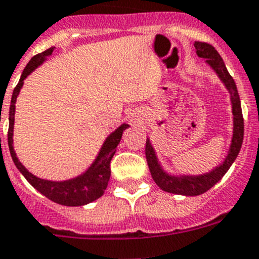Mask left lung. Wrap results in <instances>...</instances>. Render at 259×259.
Segmentation results:
<instances>
[{
	"label": "left lung",
	"instance_id": "obj_1",
	"mask_svg": "<svg viewBox=\"0 0 259 259\" xmlns=\"http://www.w3.org/2000/svg\"><path fill=\"white\" fill-rule=\"evenodd\" d=\"M193 45L196 48V54L200 58L206 59L207 64L214 69L220 81L225 84L227 90L229 91L233 112V138L229 152H228L224 162L220 163L218 167H215L210 172L199 176H172L165 172L160 165L159 160H158L154 148L152 147V143L149 139H147L145 157H147L148 167H149L150 175H152L154 182L157 183L158 187L162 188L165 192L183 195V196H197V195L206 192L214 185H217L222 180L223 176L228 172L230 165L237 159L240 148H242L243 135H244V120H243L239 94H238L234 79L228 72L222 57L217 52V49L207 42L195 41Z\"/></svg>",
	"mask_w": 259,
	"mask_h": 259
}]
</instances>
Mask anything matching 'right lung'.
Here are the masks:
<instances>
[{"label":"right lung","mask_w":259,"mask_h":259,"mask_svg":"<svg viewBox=\"0 0 259 259\" xmlns=\"http://www.w3.org/2000/svg\"><path fill=\"white\" fill-rule=\"evenodd\" d=\"M53 50H54V48H49L45 52L39 53V54L34 55L30 59V62L27 63V66L25 67L24 72H22L19 83H17L14 92H12L9 114V134H7L9 149L17 169L22 173V176L26 178L27 182L35 190H37L45 197H48L49 200L59 205H64V206H82V205H87L90 202L95 201V200H97L104 195L105 190L107 187V183H109L110 175H111L110 163H111L112 157H114L115 152H116L117 145H119L120 140H121L122 133H124L125 129L129 127V125L121 124L115 132H112L106 138L101 149H100L99 154H97L96 159L90 165L89 169L84 173H82V175L77 176V177L67 181H48L30 173L21 164V162L16 157V153L14 150L12 135H14L15 104H16V99L20 94V90H21L22 84H24V79L32 71H35L47 59V57L52 55Z\"/></svg>","instance_id":"1"}]
</instances>
